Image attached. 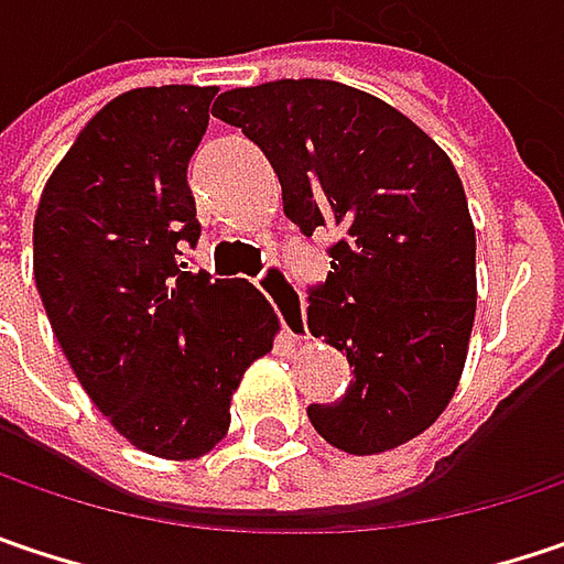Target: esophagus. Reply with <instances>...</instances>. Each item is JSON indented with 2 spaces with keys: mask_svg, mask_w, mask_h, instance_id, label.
Returning <instances> with one entry per match:
<instances>
[{
  "mask_svg": "<svg viewBox=\"0 0 564 564\" xmlns=\"http://www.w3.org/2000/svg\"><path fill=\"white\" fill-rule=\"evenodd\" d=\"M261 290L264 296L274 303V310L281 313L283 332L293 338V341H310V325H306V310L300 303V296L293 293V286L286 283L278 268H268L264 278H261Z\"/></svg>",
  "mask_w": 564,
  "mask_h": 564,
  "instance_id": "esophagus-1",
  "label": "esophagus"
}]
</instances>
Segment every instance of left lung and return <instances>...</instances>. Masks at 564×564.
I'll list each match as a JSON object with an SVG mask.
<instances>
[{
  "label": "left lung",
  "instance_id": "left-lung-1",
  "mask_svg": "<svg viewBox=\"0 0 564 564\" xmlns=\"http://www.w3.org/2000/svg\"><path fill=\"white\" fill-rule=\"evenodd\" d=\"M214 117L268 155L283 214L338 236L310 332L348 354L354 382L310 405L313 427L354 456L409 444L449 405L476 322V226L449 155L377 95L328 79L232 88Z\"/></svg>",
  "mask_w": 564,
  "mask_h": 564
}]
</instances>
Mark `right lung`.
Wrapping results in <instances>:
<instances>
[{
  "mask_svg": "<svg viewBox=\"0 0 564 564\" xmlns=\"http://www.w3.org/2000/svg\"><path fill=\"white\" fill-rule=\"evenodd\" d=\"M214 95H117L59 159L34 216V281L73 373L120 437L162 459H197L226 437L232 392L281 328L249 281L187 264L200 239L187 162Z\"/></svg>",
  "mask_w": 564,
  "mask_h": 564,
  "instance_id": "right-lung-1",
  "label": "right lung"
}]
</instances>
